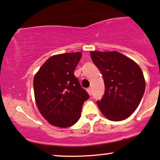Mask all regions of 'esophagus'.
Instances as JSON below:
<instances>
[{"label":"esophagus","instance_id":"esophagus-1","mask_svg":"<svg viewBox=\"0 0 160 160\" xmlns=\"http://www.w3.org/2000/svg\"><path fill=\"white\" fill-rule=\"evenodd\" d=\"M86 91H87V92L88 93H89L90 95H91V93H92V91H91V88H87V90H86Z\"/></svg>","mask_w":160,"mask_h":160}]
</instances>
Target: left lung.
I'll list each match as a JSON object with an SVG mask.
<instances>
[{"label":"left lung","mask_w":160,"mask_h":160,"mask_svg":"<svg viewBox=\"0 0 160 160\" xmlns=\"http://www.w3.org/2000/svg\"><path fill=\"white\" fill-rule=\"evenodd\" d=\"M91 57L102 74L106 88L97 106L111 121L127 119L143 97L145 81L142 69L136 62L118 52H91Z\"/></svg>","instance_id":"8db88e82"}]
</instances>
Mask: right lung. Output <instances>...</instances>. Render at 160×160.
<instances>
[{"label": "right lung", "instance_id": "obj_1", "mask_svg": "<svg viewBox=\"0 0 160 160\" xmlns=\"http://www.w3.org/2000/svg\"><path fill=\"white\" fill-rule=\"evenodd\" d=\"M82 54L75 52L52 56L33 78L39 111L54 127L67 128L74 125L79 120L84 102L90 97L74 76Z\"/></svg>", "mask_w": 160, "mask_h": 160}]
</instances>
